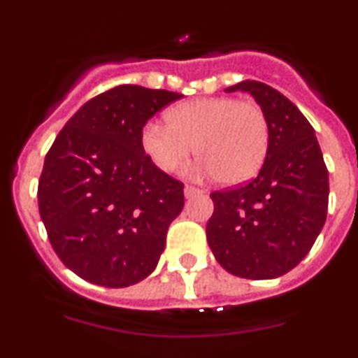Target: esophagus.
<instances>
[{
  "instance_id": "34e87169",
  "label": "esophagus",
  "mask_w": 358,
  "mask_h": 358,
  "mask_svg": "<svg viewBox=\"0 0 358 358\" xmlns=\"http://www.w3.org/2000/svg\"><path fill=\"white\" fill-rule=\"evenodd\" d=\"M183 192H185V197H194V196H197V194H201L202 190L199 189V187L185 185V189H183Z\"/></svg>"
}]
</instances>
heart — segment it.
<instances>
[{
	"mask_svg": "<svg viewBox=\"0 0 358 358\" xmlns=\"http://www.w3.org/2000/svg\"><path fill=\"white\" fill-rule=\"evenodd\" d=\"M166 122H147L140 136L143 152L161 171L171 173L185 164L196 145L202 173L237 185L252 178L268 154V117L251 100H187L166 112Z\"/></svg>",
	"mask_w": 358,
	"mask_h": 358,
	"instance_id": "1",
	"label": "heart"
}]
</instances>
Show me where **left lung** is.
Here are the masks:
<instances>
[{
  "label": "left lung",
  "instance_id": "left-lung-1",
  "mask_svg": "<svg viewBox=\"0 0 358 358\" xmlns=\"http://www.w3.org/2000/svg\"><path fill=\"white\" fill-rule=\"evenodd\" d=\"M225 92H246L270 122V147L258 176L211 194L206 225L216 262L243 279H275L312 249L327 216L329 175L315 131L289 99L259 81Z\"/></svg>",
  "mask_w": 358,
  "mask_h": 358
}]
</instances>
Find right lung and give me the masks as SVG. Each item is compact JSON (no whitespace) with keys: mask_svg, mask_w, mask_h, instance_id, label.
Returning <instances> with one entry per match:
<instances>
[{"mask_svg":"<svg viewBox=\"0 0 358 358\" xmlns=\"http://www.w3.org/2000/svg\"><path fill=\"white\" fill-rule=\"evenodd\" d=\"M183 95L121 85L88 100L45 157L39 215L50 244L76 275L128 287L154 272L183 183L143 152V126Z\"/></svg>","mask_w":358,"mask_h":358,"instance_id":"obj_1","label":"right lung"}]
</instances>
